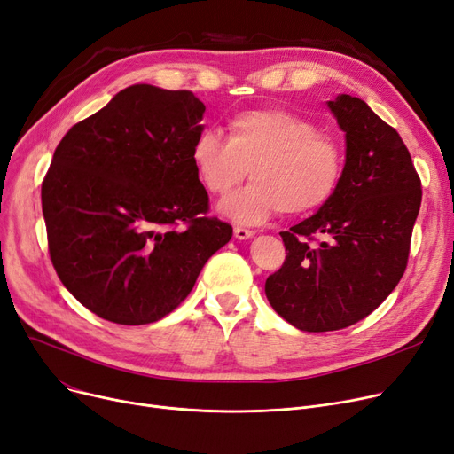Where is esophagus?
I'll return each instance as SVG.
<instances>
[{"mask_svg": "<svg viewBox=\"0 0 454 454\" xmlns=\"http://www.w3.org/2000/svg\"><path fill=\"white\" fill-rule=\"evenodd\" d=\"M233 235H235V239H250V238H254V231L252 230H247V228H241V226H238V228H233Z\"/></svg>", "mask_w": 454, "mask_h": 454, "instance_id": "obj_1", "label": "esophagus"}]
</instances>
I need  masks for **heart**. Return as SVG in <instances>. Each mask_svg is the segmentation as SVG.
Listing matches in <instances>:
<instances>
[{"mask_svg": "<svg viewBox=\"0 0 454 454\" xmlns=\"http://www.w3.org/2000/svg\"><path fill=\"white\" fill-rule=\"evenodd\" d=\"M191 161L209 194H226L243 178L252 184L230 194L219 211L241 224H258L278 211L301 216L323 207L338 191L343 152L309 118L286 109L235 114L226 141L202 131Z\"/></svg>", "mask_w": 454, "mask_h": 454, "instance_id": "heart-1", "label": "heart"}]
</instances>
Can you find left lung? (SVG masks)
<instances>
[{
	"label": "left lung",
	"instance_id": "left-lung-1",
	"mask_svg": "<svg viewBox=\"0 0 454 454\" xmlns=\"http://www.w3.org/2000/svg\"><path fill=\"white\" fill-rule=\"evenodd\" d=\"M345 131L332 199L282 231L286 262L265 282L272 309L304 332L341 330L377 309L403 278L421 180L399 133L348 94L326 102ZM321 237L319 247L308 240Z\"/></svg>",
	"mask_w": 454,
	"mask_h": 454
}]
</instances>
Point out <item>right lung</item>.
Masks as SVG:
<instances>
[{
	"mask_svg": "<svg viewBox=\"0 0 454 454\" xmlns=\"http://www.w3.org/2000/svg\"><path fill=\"white\" fill-rule=\"evenodd\" d=\"M206 106L131 85L70 128L43 182L51 263L98 317L148 325L178 308L231 226L206 216L191 161Z\"/></svg>",
	"mask_w": 454,
	"mask_h": 454,
	"instance_id": "add662e5",
	"label": "right lung"
}]
</instances>
